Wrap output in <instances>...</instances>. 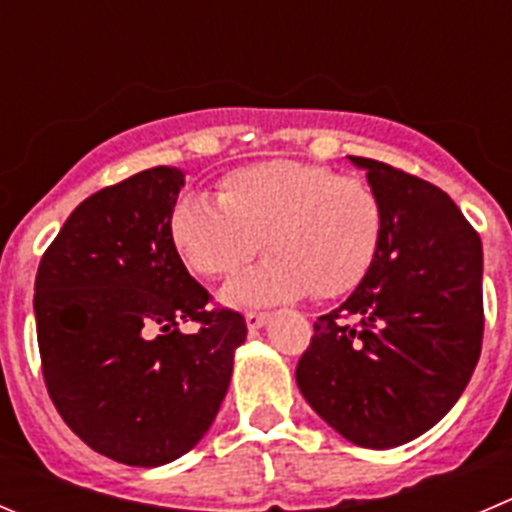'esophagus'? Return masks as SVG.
<instances>
[{
	"label": "esophagus",
	"instance_id": "esophagus-1",
	"mask_svg": "<svg viewBox=\"0 0 512 512\" xmlns=\"http://www.w3.org/2000/svg\"><path fill=\"white\" fill-rule=\"evenodd\" d=\"M269 321V314H264V311H246V326L248 329H261V326Z\"/></svg>",
	"mask_w": 512,
	"mask_h": 512
}]
</instances>
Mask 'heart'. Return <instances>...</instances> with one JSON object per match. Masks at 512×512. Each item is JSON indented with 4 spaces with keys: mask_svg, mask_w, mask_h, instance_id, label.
I'll list each match as a JSON object with an SVG mask.
<instances>
[{
    "mask_svg": "<svg viewBox=\"0 0 512 512\" xmlns=\"http://www.w3.org/2000/svg\"><path fill=\"white\" fill-rule=\"evenodd\" d=\"M170 241L206 279L236 274L259 248L269 259L226 286L228 304L337 299L372 269L384 228L377 191L357 175L276 158L231 170L218 201L186 193L170 211Z\"/></svg>",
    "mask_w": 512,
    "mask_h": 512,
    "instance_id": "obj_1",
    "label": "heart"
}]
</instances>
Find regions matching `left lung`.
<instances>
[{"label":"left lung","mask_w":512,"mask_h":512,"mask_svg":"<svg viewBox=\"0 0 512 512\" xmlns=\"http://www.w3.org/2000/svg\"><path fill=\"white\" fill-rule=\"evenodd\" d=\"M384 211L372 269L314 321L296 384L349 442L405 445L435 427L470 382L483 347V243L427 180L354 158Z\"/></svg>","instance_id":"left-lung-1"}]
</instances>
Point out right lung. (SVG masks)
Returning <instances> with one entry per match:
<instances>
[{"mask_svg": "<svg viewBox=\"0 0 512 512\" xmlns=\"http://www.w3.org/2000/svg\"><path fill=\"white\" fill-rule=\"evenodd\" d=\"M183 170L158 165L85 198L34 279L42 374L57 412L115 462L158 467L201 442L246 339L170 241ZM180 320H198L183 335Z\"/></svg>", "mask_w": 512, "mask_h": 512, "instance_id": "obj_1", "label": "right lung"}]
</instances>
